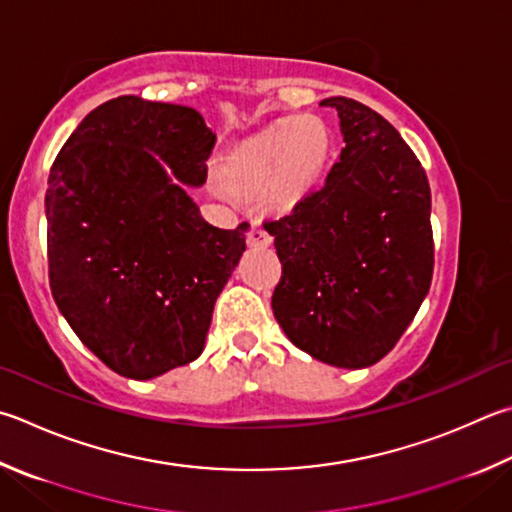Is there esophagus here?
<instances>
[{
    "label": "esophagus",
    "mask_w": 512,
    "mask_h": 512,
    "mask_svg": "<svg viewBox=\"0 0 512 512\" xmlns=\"http://www.w3.org/2000/svg\"><path fill=\"white\" fill-rule=\"evenodd\" d=\"M271 241H273V237L268 235V232L259 224H255L253 228H250V232H248V246L268 248V246H271Z\"/></svg>",
    "instance_id": "1"
}]
</instances>
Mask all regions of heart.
Wrapping results in <instances>:
<instances>
[{
	"instance_id": "1",
	"label": "heart",
	"mask_w": 512,
	"mask_h": 512,
	"mask_svg": "<svg viewBox=\"0 0 512 512\" xmlns=\"http://www.w3.org/2000/svg\"><path fill=\"white\" fill-rule=\"evenodd\" d=\"M329 152L331 136L318 118L286 120L235 147L224 179L232 188H257L275 176V197L288 201L318 181Z\"/></svg>"
}]
</instances>
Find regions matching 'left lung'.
<instances>
[{"label":"left lung","instance_id":"1","mask_svg":"<svg viewBox=\"0 0 512 512\" xmlns=\"http://www.w3.org/2000/svg\"><path fill=\"white\" fill-rule=\"evenodd\" d=\"M320 105L338 111L345 147L320 188L264 221L282 262L271 304L297 349L362 369L394 349L430 291L432 194L383 116L342 96Z\"/></svg>","mask_w":512,"mask_h":512}]
</instances>
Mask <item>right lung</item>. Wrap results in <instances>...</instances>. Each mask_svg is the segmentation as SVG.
<instances>
[{"label": "right lung", "mask_w": 512, "mask_h": 512, "mask_svg": "<svg viewBox=\"0 0 512 512\" xmlns=\"http://www.w3.org/2000/svg\"><path fill=\"white\" fill-rule=\"evenodd\" d=\"M215 141L197 109L118 96L87 114L53 161L44 199L53 300L82 345L125 378L201 356L246 250L248 224L210 226L188 194L206 183Z\"/></svg>", "instance_id": "obj_1"}]
</instances>
